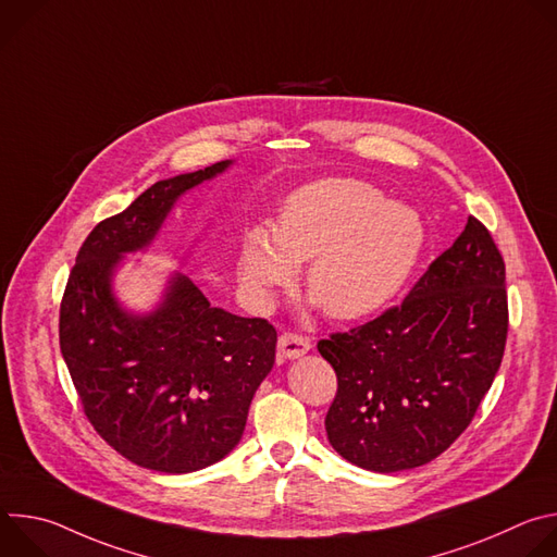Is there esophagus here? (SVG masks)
<instances>
[{
    "mask_svg": "<svg viewBox=\"0 0 557 557\" xmlns=\"http://www.w3.org/2000/svg\"><path fill=\"white\" fill-rule=\"evenodd\" d=\"M310 350V339L299 335V333H282L280 342H277V352L286 359H297L301 355H306Z\"/></svg>",
    "mask_w": 557,
    "mask_h": 557,
    "instance_id": "esophagus-1",
    "label": "esophagus"
}]
</instances>
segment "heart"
Returning <instances> with one entry per match:
<instances>
[{
    "label": "heart",
    "instance_id": "1",
    "mask_svg": "<svg viewBox=\"0 0 557 557\" xmlns=\"http://www.w3.org/2000/svg\"><path fill=\"white\" fill-rule=\"evenodd\" d=\"M423 245L414 211L387 205L368 183L331 178L286 198L275 233L253 228L243 243L240 273L262 299L293 284L310 262L308 290L335 320H357L387 304L406 284Z\"/></svg>",
    "mask_w": 557,
    "mask_h": 557
}]
</instances>
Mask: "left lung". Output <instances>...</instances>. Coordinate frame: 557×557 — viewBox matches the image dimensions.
<instances>
[{
    "instance_id": "left-lung-1",
    "label": "left lung",
    "mask_w": 557,
    "mask_h": 557,
    "mask_svg": "<svg viewBox=\"0 0 557 557\" xmlns=\"http://www.w3.org/2000/svg\"><path fill=\"white\" fill-rule=\"evenodd\" d=\"M507 331L505 260L490 228L469 215L401 304L317 342L337 374L331 445L381 473L434 460L475 417Z\"/></svg>"
}]
</instances>
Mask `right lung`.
<instances>
[{"label": "right lung", "mask_w": 557, "mask_h": 557, "mask_svg": "<svg viewBox=\"0 0 557 557\" xmlns=\"http://www.w3.org/2000/svg\"><path fill=\"white\" fill-rule=\"evenodd\" d=\"M226 165L158 181L101 220L61 297L59 344L84 414L110 447L145 469L189 473L224 458L243 438L253 394L275 363L277 331L267 320L213 308L185 275L147 317L123 312L110 290L121 256L147 247L174 200Z\"/></svg>", "instance_id": "obj_1"}]
</instances>
